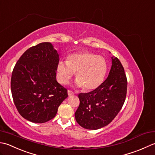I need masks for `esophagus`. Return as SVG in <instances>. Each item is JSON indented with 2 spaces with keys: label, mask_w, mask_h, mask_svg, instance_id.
Returning a JSON list of instances; mask_svg holds the SVG:
<instances>
[{
  "label": "esophagus",
  "mask_w": 155,
  "mask_h": 155,
  "mask_svg": "<svg viewBox=\"0 0 155 155\" xmlns=\"http://www.w3.org/2000/svg\"><path fill=\"white\" fill-rule=\"evenodd\" d=\"M68 96H74L75 93L74 92V91H72L71 90H68Z\"/></svg>",
  "instance_id": "1"
}]
</instances>
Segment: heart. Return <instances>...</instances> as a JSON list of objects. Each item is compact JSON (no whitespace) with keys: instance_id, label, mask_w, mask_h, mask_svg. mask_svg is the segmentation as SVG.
<instances>
[{"instance_id":"b5f03b06","label":"heart","mask_w":155,"mask_h":155,"mask_svg":"<svg viewBox=\"0 0 155 155\" xmlns=\"http://www.w3.org/2000/svg\"><path fill=\"white\" fill-rule=\"evenodd\" d=\"M76 71L77 87L83 86L85 90L98 87L108 71V64L103 57L89 51L74 53L67 61H59L57 65V76L61 84H66Z\"/></svg>"}]
</instances>
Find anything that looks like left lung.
Wrapping results in <instances>:
<instances>
[{"label": "left lung", "instance_id": "8db88e82", "mask_svg": "<svg viewBox=\"0 0 155 155\" xmlns=\"http://www.w3.org/2000/svg\"><path fill=\"white\" fill-rule=\"evenodd\" d=\"M108 78L93 91L80 94V106L75 113L81 127L97 130L109 124L120 111L126 96L127 79L124 68L116 58H112Z\"/></svg>", "mask_w": 155, "mask_h": 155}]
</instances>
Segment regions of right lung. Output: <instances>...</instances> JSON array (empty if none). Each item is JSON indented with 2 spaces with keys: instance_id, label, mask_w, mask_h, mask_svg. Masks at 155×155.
I'll return each mask as SVG.
<instances>
[{
  "instance_id": "right-lung-1",
  "label": "right lung",
  "mask_w": 155,
  "mask_h": 155,
  "mask_svg": "<svg viewBox=\"0 0 155 155\" xmlns=\"http://www.w3.org/2000/svg\"><path fill=\"white\" fill-rule=\"evenodd\" d=\"M59 61L51 43L31 47L21 56L12 72L11 88L14 104L20 114L34 123L55 117L68 90L56 80Z\"/></svg>"
}]
</instances>
